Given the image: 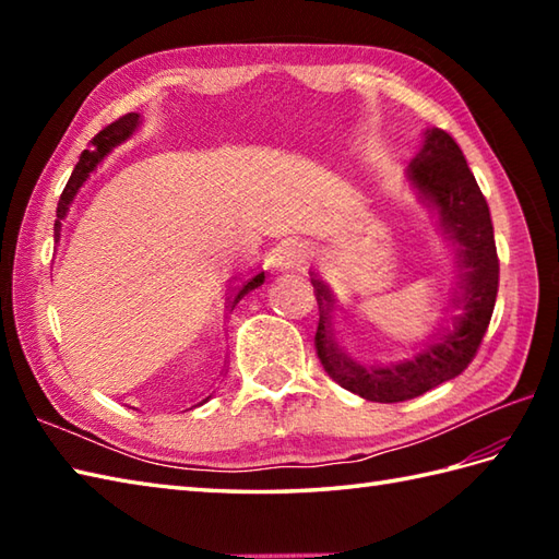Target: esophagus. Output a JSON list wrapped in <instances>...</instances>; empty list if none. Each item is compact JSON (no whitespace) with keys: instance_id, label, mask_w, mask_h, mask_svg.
<instances>
[{"instance_id":"34e87169","label":"esophagus","mask_w":559,"mask_h":559,"mask_svg":"<svg viewBox=\"0 0 559 559\" xmlns=\"http://www.w3.org/2000/svg\"><path fill=\"white\" fill-rule=\"evenodd\" d=\"M307 261H310V252L295 240H286L278 245L271 254V266L278 271H305Z\"/></svg>"}]
</instances>
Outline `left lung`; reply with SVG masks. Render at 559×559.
I'll use <instances>...</instances> for the list:
<instances>
[{
	"instance_id": "8db88e82",
	"label": "left lung",
	"mask_w": 559,
	"mask_h": 559,
	"mask_svg": "<svg viewBox=\"0 0 559 559\" xmlns=\"http://www.w3.org/2000/svg\"><path fill=\"white\" fill-rule=\"evenodd\" d=\"M408 180L418 189L425 204L437 213L447 240L456 247L459 295L454 305L461 314L454 317V326L447 334H439L411 360L360 365L338 348L331 326V310L336 300L326 283L312 273L319 305V326L314 334L319 360L343 389L377 403L423 396L425 391L466 370L488 331L497 286H500V259H497L488 201L459 144L444 129H427L420 153L408 165Z\"/></svg>"
}]
</instances>
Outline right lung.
<instances>
[{"label": "right lung", "instance_id": "1", "mask_svg": "<svg viewBox=\"0 0 559 559\" xmlns=\"http://www.w3.org/2000/svg\"><path fill=\"white\" fill-rule=\"evenodd\" d=\"M136 127H139V115L136 112H129V115H124V117H120V120H115L112 124H108L103 129V132H98L96 136H93V141H91V148L88 151H83L81 153V158H79V163H76V168H74V173H71V177H69V182H67V187H64V192H62V197H59V204H57V221H55V242H59V233H62V221H64V216H67V211H69V206H71V201H74V197H76V192L79 189L83 187V182L88 180L91 177V173L98 168V163L108 156V153L115 148V146H120L122 141H127L129 136H132L134 132H136ZM261 283H264V271H259L257 276H252L249 281H245L242 286H237L235 290V295H230L228 298V310H235V305L240 302L245 295L249 293V290H254V288H259ZM211 396H206V399H201L197 406H201V403H206ZM194 408V406H192Z\"/></svg>", "mask_w": 559, "mask_h": 559}]
</instances>
